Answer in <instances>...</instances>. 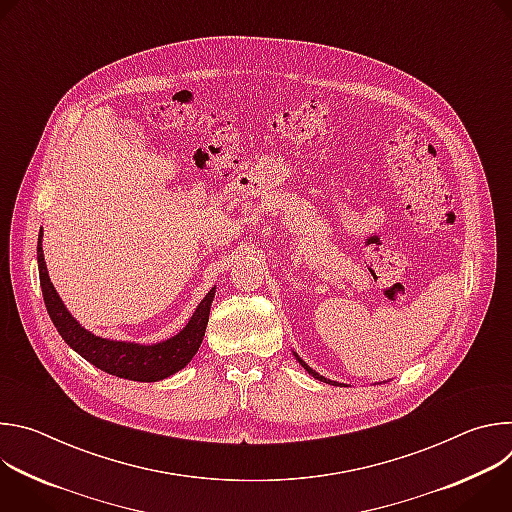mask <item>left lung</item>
<instances>
[{
  "instance_id": "left-lung-1",
  "label": "left lung",
  "mask_w": 512,
  "mask_h": 512,
  "mask_svg": "<svg viewBox=\"0 0 512 512\" xmlns=\"http://www.w3.org/2000/svg\"><path fill=\"white\" fill-rule=\"evenodd\" d=\"M296 358H298V362L302 364V367H304V369H306V371H308V373H310L314 379H318V381H324V383H328V385H338V383H334V381H330V379H324V377H322V375H318L316 371H312V369L308 367V364H306V362H304V360H302L298 354H296Z\"/></svg>"
}]
</instances>
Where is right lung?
<instances>
[{
	"mask_svg": "<svg viewBox=\"0 0 512 512\" xmlns=\"http://www.w3.org/2000/svg\"><path fill=\"white\" fill-rule=\"evenodd\" d=\"M38 271H40L44 304L58 334L64 338V342L72 350H77L85 360H89L97 369L109 375H115L119 379L139 381V383L162 381L178 373L180 369H184L200 348V342L208 324L210 304L214 298V287L198 304L194 316L190 318V322L182 332H178L174 338L166 342L141 346L131 342H115V340L99 338L87 332L75 318L68 314L46 271L44 253H42V231L38 239Z\"/></svg>",
	"mask_w": 512,
	"mask_h": 512,
	"instance_id": "add662e5",
	"label": "right lung"
}]
</instances>
